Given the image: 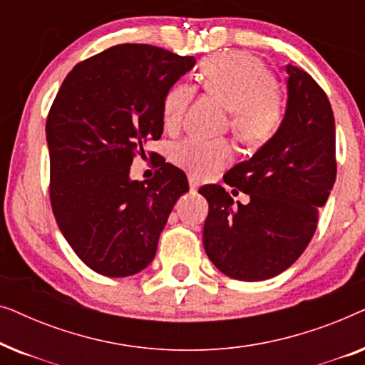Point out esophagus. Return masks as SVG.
<instances>
[{
    "mask_svg": "<svg viewBox=\"0 0 365 365\" xmlns=\"http://www.w3.org/2000/svg\"><path fill=\"white\" fill-rule=\"evenodd\" d=\"M189 189H191V192H196L199 189V181L197 178L194 176H189Z\"/></svg>",
    "mask_w": 365,
    "mask_h": 365,
    "instance_id": "34e87169",
    "label": "esophagus"
}]
</instances>
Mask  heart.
<instances>
[{"instance_id":"1","label":"heart","mask_w":365,"mask_h":365,"mask_svg":"<svg viewBox=\"0 0 365 365\" xmlns=\"http://www.w3.org/2000/svg\"><path fill=\"white\" fill-rule=\"evenodd\" d=\"M199 81L209 94L231 111V128L242 141L264 143L282 121V103L266 66L251 54L229 51L209 58L199 71ZM192 98L191 86L176 83L163 98V124L169 131L181 126ZM173 161L194 176L204 178L227 166L234 149L227 141L187 138L174 144Z\"/></svg>"}]
</instances>
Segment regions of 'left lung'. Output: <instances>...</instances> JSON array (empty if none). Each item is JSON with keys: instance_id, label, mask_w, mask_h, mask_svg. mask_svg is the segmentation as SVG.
Instances as JSON below:
<instances>
[{"instance_id": "1", "label": "left lung", "mask_w": 365, "mask_h": 365, "mask_svg": "<svg viewBox=\"0 0 365 365\" xmlns=\"http://www.w3.org/2000/svg\"><path fill=\"white\" fill-rule=\"evenodd\" d=\"M286 71L281 126L251 159L224 176V182L249 194V202L232 206L234 199L219 184L199 189L209 202L202 232L207 257L237 281L271 279L297 261L336 181L331 103L311 74L292 64Z\"/></svg>"}]
</instances>
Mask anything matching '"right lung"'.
Instances as JSON below:
<instances>
[{
	"label": "right lung",
	"mask_w": 365,
	"mask_h": 365,
	"mask_svg": "<svg viewBox=\"0 0 365 365\" xmlns=\"http://www.w3.org/2000/svg\"><path fill=\"white\" fill-rule=\"evenodd\" d=\"M196 58L151 44H118L76 64L46 121L54 217L93 271L128 277L156 256L186 174L164 163L149 181L129 178L133 159L163 134V98Z\"/></svg>",
	"instance_id": "obj_1"
}]
</instances>
